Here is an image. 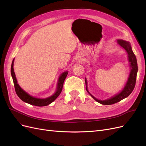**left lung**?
I'll list each match as a JSON object with an SVG mask.
<instances>
[{
  "mask_svg": "<svg viewBox=\"0 0 146 146\" xmlns=\"http://www.w3.org/2000/svg\"><path fill=\"white\" fill-rule=\"evenodd\" d=\"M118 44H119L120 46H121L123 48L125 49V50L127 52V53L128 54V60L129 62H130V66L131 68V72L129 74V77L128 78V82L126 84L125 88L122 90V92L120 93L119 94H117L115 96L112 97L111 99H109L105 101H101L96 99V98H94L93 96H92L91 94L89 93L87 90V84H86V80L85 79V84H86V91L88 92V93L92 96V97L93 98L94 100H96L97 102H100V104H104V105H111L117 103V102L120 101L124 98L128 97L129 94H130L133 91L134 88L136 85V76H137V60L135 54H134L133 50L131 49V45H129V42H125L122 40H117Z\"/></svg>",
  "mask_w": 146,
  "mask_h": 146,
  "instance_id": "8db88e82",
  "label": "left lung"
}]
</instances>
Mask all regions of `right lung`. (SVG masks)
I'll list each match as a JSON object with an SVG mask.
<instances>
[{
  "label": "right lung",
  "instance_id": "1",
  "mask_svg": "<svg viewBox=\"0 0 146 146\" xmlns=\"http://www.w3.org/2000/svg\"><path fill=\"white\" fill-rule=\"evenodd\" d=\"M13 61L14 60L12 61V63H11V74L13 78L16 93H17L18 96L23 101L27 102V103L30 104L31 105L39 106V107H40V106H46L47 105L50 104V103H52V102L56 100L57 97L60 95L62 90L64 81L66 79L67 76H68V72H64L62 73L61 75L60 78H59L57 90L56 93H55L53 96H50L49 98H45V99H39V98H36L30 96L29 94H28L26 92H25L17 84V78H16L15 74L14 72V69H13Z\"/></svg>",
  "mask_w": 146,
  "mask_h": 146
}]
</instances>
